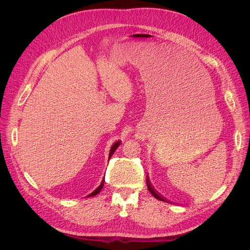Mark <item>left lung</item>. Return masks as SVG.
Segmentation results:
<instances>
[{
	"label": "left lung",
	"instance_id": "8db88e82",
	"mask_svg": "<svg viewBox=\"0 0 250 250\" xmlns=\"http://www.w3.org/2000/svg\"><path fill=\"white\" fill-rule=\"evenodd\" d=\"M146 183H147V187H148V190H149V192H150L151 194H152V195L154 196V197H155L156 199L161 200V201H165V202H169V203H171L170 201H168L167 199L164 198L163 196H162L160 193H157V192L154 190V188L152 187V185L150 184V180H149V177H148V176L146 177Z\"/></svg>",
	"mask_w": 250,
	"mask_h": 250
}]
</instances>
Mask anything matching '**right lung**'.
Returning a JSON list of instances; mask_svg holds the SVG:
<instances>
[{
    "instance_id": "add662e5",
    "label": "right lung",
    "mask_w": 250,
    "mask_h": 250,
    "mask_svg": "<svg viewBox=\"0 0 250 250\" xmlns=\"http://www.w3.org/2000/svg\"><path fill=\"white\" fill-rule=\"evenodd\" d=\"M120 144H121V141H118V142H116L115 144H113V145L111 146V148H110V151H109V155H108V158H110L111 157V155L115 153V151L117 150V148L120 146ZM103 186H104V179H102V181H101V184H100V186L98 187L96 190L94 191V192H92L90 194H88L86 197H93V196H96L97 194H99L100 193V191L102 190V188H103Z\"/></svg>"
}]
</instances>
